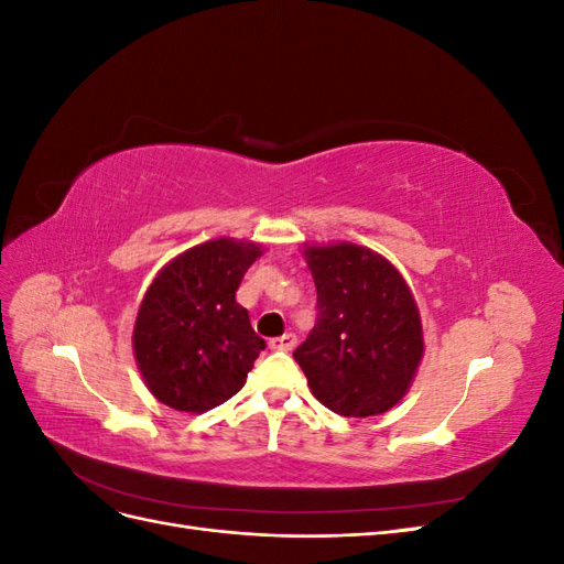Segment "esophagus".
Returning a JSON list of instances; mask_svg holds the SVG:
<instances>
[{"label": "esophagus", "instance_id": "esophagus-1", "mask_svg": "<svg viewBox=\"0 0 564 564\" xmlns=\"http://www.w3.org/2000/svg\"><path fill=\"white\" fill-rule=\"evenodd\" d=\"M272 350H284V352H289V350H294V346H296V336L294 334H282V336H278V338H270V344H268Z\"/></svg>", "mask_w": 564, "mask_h": 564}]
</instances>
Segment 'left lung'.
Segmentation results:
<instances>
[{"instance_id": "left-lung-1", "label": "left lung", "mask_w": 564, "mask_h": 564, "mask_svg": "<svg viewBox=\"0 0 564 564\" xmlns=\"http://www.w3.org/2000/svg\"><path fill=\"white\" fill-rule=\"evenodd\" d=\"M317 322L294 350L313 395L350 419L377 416L412 388L423 327L412 289L386 256L352 242L303 245Z\"/></svg>"}]
</instances>
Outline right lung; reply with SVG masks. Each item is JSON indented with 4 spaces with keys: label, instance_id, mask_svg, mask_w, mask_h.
<instances>
[{
    "label": "right lung",
    "instance_id": "right-lung-1",
    "mask_svg": "<svg viewBox=\"0 0 564 564\" xmlns=\"http://www.w3.org/2000/svg\"><path fill=\"white\" fill-rule=\"evenodd\" d=\"M261 253L256 242L218 237L178 253L148 286L131 344L148 390L162 404L202 414L247 383L265 340L235 292Z\"/></svg>",
    "mask_w": 564,
    "mask_h": 564
}]
</instances>
